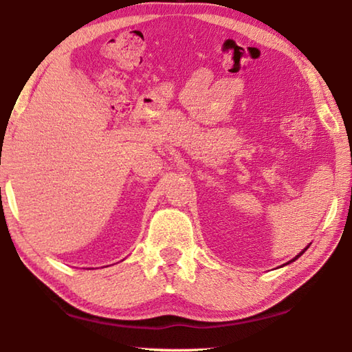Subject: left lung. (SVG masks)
I'll list each match as a JSON object with an SVG mask.
<instances>
[{
  "label": "left lung",
  "instance_id": "1",
  "mask_svg": "<svg viewBox=\"0 0 352 352\" xmlns=\"http://www.w3.org/2000/svg\"><path fill=\"white\" fill-rule=\"evenodd\" d=\"M307 248H309V246H307ZM307 248H305V250H307ZM305 250H302V251H301V252H300V254H298V256H296V257H295V258H292V260H290V261H295V260H296V258H298V257H300V256H301V254H304V251H305Z\"/></svg>",
  "mask_w": 352,
  "mask_h": 352
}]
</instances>
